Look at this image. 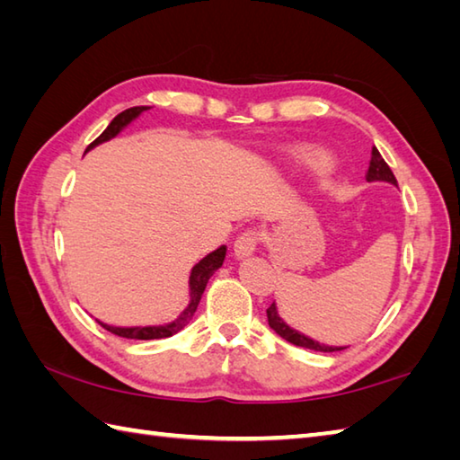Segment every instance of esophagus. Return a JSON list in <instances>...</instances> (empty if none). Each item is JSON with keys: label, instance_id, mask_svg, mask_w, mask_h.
<instances>
[{"label": "esophagus", "instance_id": "34e87169", "mask_svg": "<svg viewBox=\"0 0 460 460\" xmlns=\"http://www.w3.org/2000/svg\"><path fill=\"white\" fill-rule=\"evenodd\" d=\"M259 241H261V235L255 229H245L235 239V247H233V251H235L237 257H247L251 252H255Z\"/></svg>", "mask_w": 460, "mask_h": 460}]
</instances>
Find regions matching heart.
I'll list each match as a JSON object with an SVG mask.
<instances>
[{"instance_id":"obj_1","label":"heart","mask_w":460,"mask_h":460,"mask_svg":"<svg viewBox=\"0 0 460 460\" xmlns=\"http://www.w3.org/2000/svg\"><path fill=\"white\" fill-rule=\"evenodd\" d=\"M300 162L306 165V168L310 170H316V172H322V170H330L332 168V158L330 154L320 150V148H306L300 152Z\"/></svg>"}]
</instances>
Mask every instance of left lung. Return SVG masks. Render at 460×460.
<instances>
[{
    "mask_svg": "<svg viewBox=\"0 0 460 460\" xmlns=\"http://www.w3.org/2000/svg\"><path fill=\"white\" fill-rule=\"evenodd\" d=\"M366 180L367 181H377L379 180V181H389V183H395L397 185V180H395L394 172L389 170V165L385 164L384 158H381V154L377 152V148L371 150V158H369V165H367V172H366ZM267 316H269V326L275 330L280 338H285L287 341H290V344L300 346V348L314 349V351H340V349H344V348H334V346H322V344H318V341L298 334L296 330H290L285 324V322L279 318L275 302H272V305L267 308Z\"/></svg>",
    "mask_w": 460,
    "mask_h": 460,
    "instance_id": "8db88e82",
    "label": "left lung"
}]
</instances>
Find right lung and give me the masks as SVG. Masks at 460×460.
<instances>
[{"instance_id": "obj_1", "label": "right lung", "mask_w": 460, "mask_h": 460, "mask_svg": "<svg viewBox=\"0 0 460 460\" xmlns=\"http://www.w3.org/2000/svg\"><path fill=\"white\" fill-rule=\"evenodd\" d=\"M148 109H150V106H132V109H126L124 112L116 114L114 120H112L109 126H106V130H104L94 142H91L89 148H86V150L94 148L96 144H101V142H106V140L114 138V136L119 134L126 124L132 122V120L136 119V116H138V114L144 112V111H148ZM225 255H227V247L221 245L219 249H215L213 252H209L208 257H203V259L198 262V265L193 267L191 277H190L191 302L188 305V308H185V310L181 312L180 318L173 320L172 324H165V326H146V328H114V326H106V324H101V326H102L104 330L112 332L114 336L130 338V340H158V338H170V336H173V334H178V332H180L183 326H188V322L191 320L193 312L198 310V305H199V300H201L203 290H205V287H208V280L211 279L213 272L223 265Z\"/></svg>"}]
</instances>
